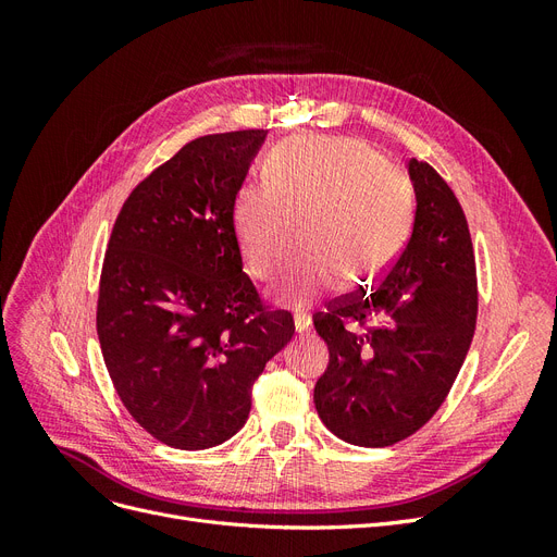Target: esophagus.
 <instances>
[{
    "instance_id": "1",
    "label": "esophagus",
    "mask_w": 557,
    "mask_h": 557,
    "mask_svg": "<svg viewBox=\"0 0 557 557\" xmlns=\"http://www.w3.org/2000/svg\"><path fill=\"white\" fill-rule=\"evenodd\" d=\"M295 332L299 336H305L311 332V320L307 315H295Z\"/></svg>"
}]
</instances>
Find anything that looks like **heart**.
<instances>
[{
    "label": "heart",
    "mask_w": 557,
    "mask_h": 557,
    "mask_svg": "<svg viewBox=\"0 0 557 557\" xmlns=\"http://www.w3.org/2000/svg\"><path fill=\"white\" fill-rule=\"evenodd\" d=\"M267 181L246 183L232 209L248 272L272 278L299 242L307 250L276 299L307 309L339 281L374 283L397 260L413 215L411 181L372 146L344 137L285 141L267 160Z\"/></svg>",
    "instance_id": "b5f03b06"
}]
</instances>
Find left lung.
Listing matches in <instances>:
<instances>
[{
  "mask_svg": "<svg viewBox=\"0 0 557 557\" xmlns=\"http://www.w3.org/2000/svg\"><path fill=\"white\" fill-rule=\"evenodd\" d=\"M416 218L407 248L372 290L315 315L330 348L313 401L339 440L381 448L442 407L476 330V264L467 218L428 162L409 160Z\"/></svg>",
  "mask_w": 557,
  "mask_h": 557,
  "instance_id": "8db88e82",
  "label": "left lung"
}]
</instances>
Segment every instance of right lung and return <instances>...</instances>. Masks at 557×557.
<instances>
[{"label": "right lung", "mask_w": 557, "mask_h": 557, "mask_svg": "<svg viewBox=\"0 0 557 557\" xmlns=\"http://www.w3.org/2000/svg\"><path fill=\"white\" fill-rule=\"evenodd\" d=\"M267 129L209 134L132 190L115 218L97 336L117 397L166 446L237 434L250 387L295 334L244 274L232 209Z\"/></svg>", "instance_id": "1"}]
</instances>
